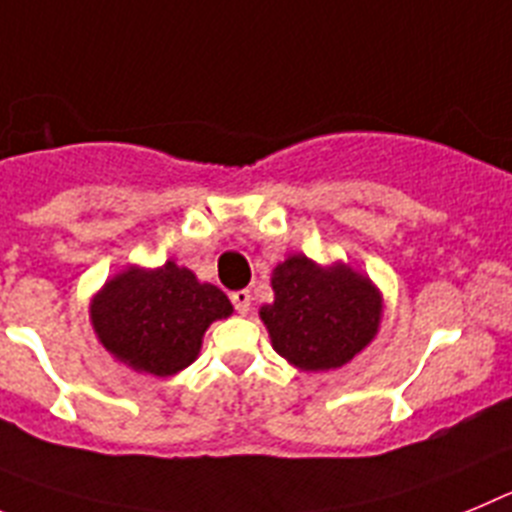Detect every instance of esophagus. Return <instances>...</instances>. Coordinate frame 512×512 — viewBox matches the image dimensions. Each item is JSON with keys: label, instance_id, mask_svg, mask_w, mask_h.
Returning <instances> with one entry per match:
<instances>
[{"label": "esophagus", "instance_id": "34e87169", "mask_svg": "<svg viewBox=\"0 0 512 512\" xmlns=\"http://www.w3.org/2000/svg\"><path fill=\"white\" fill-rule=\"evenodd\" d=\"M232 303H234V308H237V313L247 316V313H250V306H252L250 290H234V293H232Z\"/></svg>", "mask_w": 512, "mask_h": 512}]
</instances>
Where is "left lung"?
Listing matches in <instances>:
<instances>
[{"mask_svg": "<svg viewBox=\"0 0 512 512\" xmlns=\"http://www.w3.org/2000/svg\"><path fill=\"white\" fill-rule=\"evenodd\" d=\"M270 285L273 301L260 306V319L275 352L296 370H339L380 331V288L347 262L321 265L290 252L273 267Z\"/></svg>", "mask_w": 512, "mask_h": 512, "instance_id": "1", "label": "left lung"}]
</instances>
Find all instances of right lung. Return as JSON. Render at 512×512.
<instances>
[{"instance_id":"add662e5","label":"right lung","mask_w":512,"mask_h":512,"mask_svg":"<svg viewBox=\"0 0 512 512\" xmlns=\"http://www.w3.org/2000/svg\"><path fill=\"white\" fill-rule=\"evenodd\" d=\"M232 313L224 290L201 283L176 260L122 267L89 303L101 347L122 365L155 377L178 375L193 365L206 329Z\"/></svg>"}]
</instances>
